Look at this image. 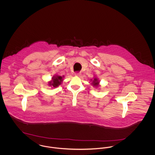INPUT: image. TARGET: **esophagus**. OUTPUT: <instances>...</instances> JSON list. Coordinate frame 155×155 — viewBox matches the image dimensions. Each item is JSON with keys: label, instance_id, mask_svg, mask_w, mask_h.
<instances>
[{"label": "esophagus", "instance_id": "esophagus-1", "mask_svg": "<svg viewBox=\"0 0 155 155\" xmlns=\"http://www.w3.org/2000/svg\"><path fill=\"white\" fill-rule=\"evenodd\" d=\"M75 75H76V76H80V75H81V73H80V72H75Z\"/></svg>", "mask_w": 155, "mask_h": 155}]
</instances>
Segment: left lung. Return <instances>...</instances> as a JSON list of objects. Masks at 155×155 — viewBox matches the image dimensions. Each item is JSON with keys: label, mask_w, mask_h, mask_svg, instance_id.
<instances>
[{"label": "left lung", "mask_w": 155, "mask_h": 155, "mask_svg": "<svg viewBox=\"0 0 155 155\" xmlns=\"http://www.w3.org/2000/svg\"><path fill=\"white\" fill-rule=\"evenodd\" d=\"M92 84L94 86H97L99 84V82L97 81V80L96 78H94V80L92 82Z\"/></svg>", "instance_id": "8db88e82"}]
</instances>
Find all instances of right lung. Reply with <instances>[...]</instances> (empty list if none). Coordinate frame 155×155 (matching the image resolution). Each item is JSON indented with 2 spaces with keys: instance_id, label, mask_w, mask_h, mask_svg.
<instances>
[{
  "instance_id": "obj_1",
  "label": "right lung",
  "mask_w": 155,
  "mask_h": 155,
  "mask_svg": "<svg viewBox=\"0 0 155 155\" xmlns=\"http://www.w3.org/2000/svg\"><path fill=\"white\" fill-rule=\"evenodd\" d=\"M53 81L50 82L49 85H52L53 87H57L60 85L63 81V78L61 76H57L52 78Z\"/></svg>"
}]
</instances>
